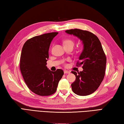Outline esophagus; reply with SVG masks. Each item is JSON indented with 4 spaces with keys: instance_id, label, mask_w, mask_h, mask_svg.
<instances>
[{
    "instance_id": "esophagus-1",
    "label": "esophagus",
    "mask_w": 124,
    "mask_h": 124,
    "mask_svg": "<svg viewBox=\"0 0 124 124\" xmlns=\"http://www.w3.org/2000/svg\"><path fill=\"white\" fill-rule=\"evenodd\" d=\"M64 73H65V74H68V73H70V72L69 71H68V70H64Z\"/></svg>"
}]
</instances>
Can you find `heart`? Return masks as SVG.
Returning a JSON list of instances; mask_svg holds the SVG:
<instances>
[{
  "label": "heart",
  "instance_id": "b5f03b06",
  "mask_svg": "<svg viewBox=\"0 0 124 124\" xmlns=\"http://www.w3.org/2000/svg\"><path fill=\"white\" fill-rule=\"evenodd\" d=\"M64 43V46H72L73 47L74 46V42L70 39H67V40H65Z\"/></svg>",
  "mask_w": 124,
  "mask_h": 124
}]
</instances>
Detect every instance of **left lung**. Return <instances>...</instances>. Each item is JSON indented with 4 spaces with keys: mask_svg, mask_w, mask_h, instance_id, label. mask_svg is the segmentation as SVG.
<instances>
[{
    "mask_svg": "<svg viewBox=\"0 0 124 124\" xmlns=\"http://www.w3.org/2000/svg\"><path fill=\"white\" fill-rule=\"evenodd\" d=\"M66 33L77 36L82 41L83 51L77 66L83 65V70L77 73L71 84L73 92L79 96H86L96 91L105 75L106 56L99 38L92 32L78 29L67 30Z\"/></svg>",
    "mask_w": 124,
    "mask_h": 124,
    "instance_id": "1",
    "label": "left lung"
}]
</instances>
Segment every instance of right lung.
<instances>
[{
	"instance_id": "right-lung-1",
	"label": "right lung",
	"mask_w": 124,
	"mask_h": 124,
	"mask_svg": "<svg viewBox=\"0 0 124 124\" xmlns=\"http://www.w3.org/2000/svg\"><path fill=\"white\" fill-rule=\"evenodd\" d=\"M58 32L34 36L24 44L20 58V70L28 88L40 96H49L56 92L64 75L62 69L51 71L46 66L50 44Z\"/></svg>"
}]
</instances>
